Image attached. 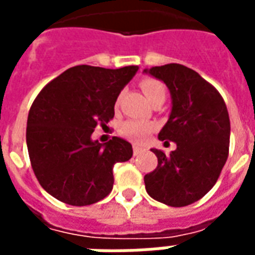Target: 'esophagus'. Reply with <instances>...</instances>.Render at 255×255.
<instances>
[{"label": "esophagus", "instance_id": "34e87169", "mask_svg": "<svg viewBox=\"0 0 255 255\" xmlns=\"http://www.w3.org/2000/svg\"><path fill=\"white\" fill-rule=\"evenodd\" d=\"M132 150H133V155H138V154H140L142 151H144V149L139 147V146H136V144H133Z\"/></svg>", "mask_w": 255, "mask_h": 255}]
</instances>
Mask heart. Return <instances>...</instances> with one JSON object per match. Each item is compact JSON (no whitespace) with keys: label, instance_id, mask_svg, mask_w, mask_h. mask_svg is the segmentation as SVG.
Listing matches in <instances>:
<instances>
[{"label":"heart","instance_id":"1","mask_svg":"<svg viewBox=\"0 0 255 255\" xmlns=\"http://www.w3.org/2000/svg\"><path fill=\"white\" fill-rule=\"evenodd\" d=\"M139 86L150 102L155 98H164L165 100L166 87L165 84L158 79L143 78L139 82ZM117 105H119V98L116 100V106ZM154 129V123L144 122V120H127L120 126V135L132 140L135 143H142Z\"/></svg>","mask_w":255,"mask_h":255}]
</instances>
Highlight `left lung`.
Wrapping results in <instances>:
<instances>
[{"instance_id": "8db88e82", "label": "left lung", "mask_w": 255, "mask_h": 255, "mask_svg": "<svg viewBox=\"0 0 255 255\" xmlns=\"http://www.w3.org/2000/svg\"><path fill=\"white\" fill-rule=\"evenodd\" d=\"M144 72L162 80L171 91V116L158 138L177 146L171 154L153 149L158 164L144 176L146 191L168 206H187L212 190L228 158L227 105L214 86L184 65L166 64Z\"/></svg>"}]
</instances>
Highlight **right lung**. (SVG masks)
<instances>
[{"label":"right lung","mask_w":255,"mask_h":255,"mask_svg":"<svg viewBox=\"0 0 255 255\" xmlns=\"http://www.w3.org/2000/svg\"><path fill=\"white\" fill-rule=\"evenodd\" d=\"M138 67L76 65L43 87L27 120L31 166L43 190L72 206L93 205L113 188V165L132 157V146L113 138L91 140L97 126L115 117V102Z\"/></svg>","instance_id":"right-lung-1"}]
</instances>
